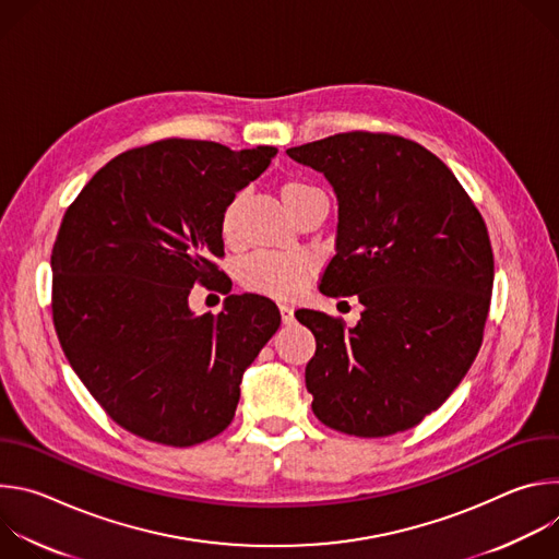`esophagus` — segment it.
<instances>
[{
  "instance_id": "1",
  "label": "esophagus",
  "mask_w": 559,
  "mask_h": 559,
  "mask_svg": "<svg viewBox=\"0 0 559 559\" xmlns=\"http://www.w3.org/2000/svg\"><path fill=\"white\" fill-rule=\"evenodd\" d=\"M278 309H281L283 323H285V325H292V323H294V307H292V305H287V302H281V305H278Z\"/></svg>"
}]
</instances>
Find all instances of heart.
<instances>
[{"label": "heart", "mask_w": 559, "mask_h": 559, "mask_svg": "<svg viewBox=\"0 0 559 559\" xmlns=\"http://www.w3.org/2000/svg\"><path fill=\"white\" fill-rule=\"evenodd\" d=\"M321 197L325 194L302 179H289L281 186V199L292 216H296L302 207ZM243 201L246 192H236L221 214V236L225 243H236L238 229H241ZM313 270L316 259L307 252H257L238 265V281L254 294H263L270 298H292L305 287Z\"/></svg>", "instance_id": "b5f03b06"}]
</instances>
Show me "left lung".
Instances as JSON below:
<instances>
[{
	"mask_svg": "<svg viewBox=\"0 0 559 559\" xmlns=\"http://www.w3.org/2000/svg\"><path fill=\"white\" fill-rule=\"evenodd\" d=\"M287 154L323 173L338 199L321 292L362 302L354 328L296 313L316 338L311 409L358 438L407 431L447 401L483 345L493 289L483 214L433 152L403 136L343 132Z\"/></svg>",
	"mask_w": 559,
	"mask_h": 559,
	"instance_id": "left-lung-1",
	"label": "left lung"
}]
</instances>
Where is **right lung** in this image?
Here are the masks:
<instances>
[{"label": "right lung", "mask_w": 559, "mask_h": 559, "mask_svg": "<svg viewBox=\"0 0 559 559\" xmlns=\"http://www.w3.org/2000/svg\"><path fill=\"white\" fill-rule=\"evenodd\" d=\"M276 147L164 139L106 164L66 210L50 257L61 349L104 412L168 447L218 436L241 380L281 325L259 294L197 316L194 283L223 278L221 214Z\"/></svg>", "instance_id": "right-lung-1"}]
</instances>
